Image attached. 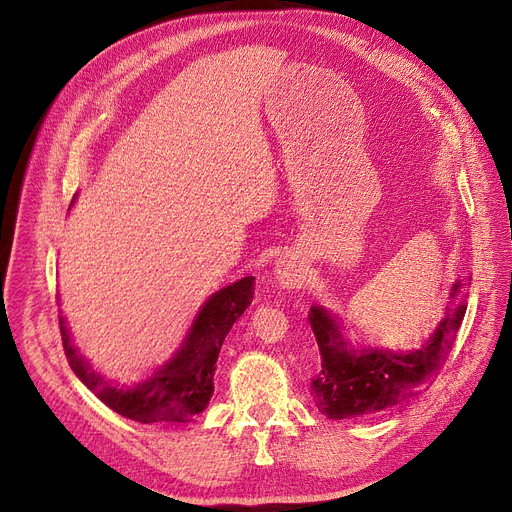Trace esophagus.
<instances>
[{
    "label": "esophagus",
    "instance_id": "obj_1",
    "mask_svg": "<svg viewBox=\"0 0 512 512\" xmlns=\"http://www.w3.org/2000/svg\"><path fill=\"white\" fill-rule=\"evenodd\" d=\"M276 278L284 288H294L303 282V272L297 263L290 259H280L276 263Z\"/></svg>",
    "mask_w": 512,
    "mask_h": 512
}]
</instances>
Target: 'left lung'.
<instances>
[{"label":"left lung","mask_w":512,"mask_h":512,"mask_svg":"<svg viewBox=\"0 0 512 512\" xmlns=\"http://www.w3.org/2000/svg\"><path fill=\"white\" fill-rule=\"evenodd\" d=\"M467 290L469 280L452 284L454 307L446 309L434 334L411 353H357L342 340L336 319L321 307H311L309 324L321 355V369L311 380V390L319 411L330 419L371 415L425 390L450 353L467 311Z\"/></svg>","instance_id":"left-lung-1"}]
</instances>
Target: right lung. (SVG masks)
I'll use <instances>...</instances> for the list:
<instances>
[{"mask_svg": "<svg viewBox=\"0 0 512 512\" xmlns=\"http://www.w3.org/2000/svg\"><path fill=\"white\" fill-rule=\"evenodd\" d=\"M253 292V276L215 292L199 311L191 332H188L174 359L161 367L153 378L130 390L107 386L99 375L89 371V363L70 344L64 317H60L64 353L78 380L118 415L139 423L191 421L209 405L213 394V373L218 367L215 361H218L222 342L234 321L251 305Z\"/></svg>", "mask_w": 512, "mask_h": 512, "instance_id": "right-lung-1", "label": "right lung"}]
</instances>
